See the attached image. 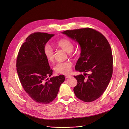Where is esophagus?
Here are the masks:
<instances>
[{
    "mask_svg": "<svg viewBox=\"0 0 129 129\" xmlns=\"http://www.w3.org/2000/svg\"><path fill=\"white\" fill-rule=\"evenodd\" d=\"M65 78H68L71 77V76H70V75H65Z\"/></svg>",
    "mask_w": 129,
    "mask_h": 129,
    "instance_id": "obj_1",
    "label": "esophagus"
}]
</instances>
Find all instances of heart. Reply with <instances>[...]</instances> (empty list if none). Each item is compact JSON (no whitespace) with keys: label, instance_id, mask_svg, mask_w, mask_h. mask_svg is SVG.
Here are the masks:
<instances>
[{"label":"heart","instance_id":"obj_1","mask_svg":"<svg viewBox=\"0 0 129 129\" xmlns=\"http://www.w3.org/2000/svg\"><path fill=\"white\" fill-rule=\"evenodd\" d=\"M58 47L62 49L67 52H71L74 48V45L72 42L67 39H62L58 41L56 43ZM44 54L49 62H52L54 60V51L51 47L48 45L46 44L43 49ZM72 63L70 62H65L58 63L54 67V70L58 73L61 74H67L69 73L71 68Z\"/></svg>","mask_w":129,"mask_h":129}]
</instances>
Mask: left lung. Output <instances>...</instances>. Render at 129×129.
Here are the masks:
<instances>
[{"instance_id": "obj_1", "label": "left lung", "mask_w": 129, "mask_h": 129, "mask_svg": "<svg viewBox=\"0 0 129 129\" xmlns=\"http://www.w3.org/2000/svg\"><path fill=\"white\" fill-rule=\"evenodd\" d=\"M62 33L77 42L81 47V56L75 69L85 73L84 76H74L78 82L73 88L75 94L84 102L94 101L103 94L112 76L111 46L103 34L92 28L67 30ZM87 72L90 74H86Z\"/></svg>"}]
</instances>
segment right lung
I'll use <instances>...</instances> for the list:
<instances>
[{"mask_svg":"<svg viewBox=\"0 0 129 129\" xmlns=\"http://www.w3.org/2000/svg\"><path fill=\"white\" fill-rule=\"evenodd\" d=\"M54 35L40 32L30 34L18 54L16 67L20 83L26 92L38 103L45 104L53 101L65 81L64 75L48 78L53 71L43 49Z\"/></svg>","mask_w":129,"mask_h":129,"instance_id":"obj_1","label":"right lung"}]
</instances>
